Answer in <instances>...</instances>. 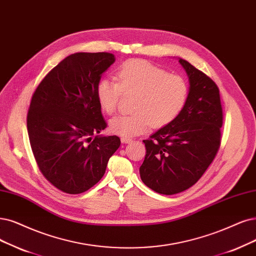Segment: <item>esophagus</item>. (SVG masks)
Masks as SVG:
<instances>
[{
	"label": "esophagus",
	"mask_w": 256,
	"mask_h": 256,
	"mask_svg": "<svg viewBox=\"0 0 256 256\" xmlns=\"http://www.w3.org/2000/svg\"><path fill=\"white\" fill-rule=\"evenodd\" d=\"M121 142L122 144H130L132 142V139L130 138H128V137H121Z\"/></svg>",
	"instance_id": "esophagus-1"
}]
</instances>
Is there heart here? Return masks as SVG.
Returning a JSON list of instances; mask_svg holds the SVG:
<instances>
[{
  "mask_svg": "<svg viewBox=\"0 0 256 256\" xmlns=\"http://www.w3.org/2000/svg\"><path fill=\"white\" fill-rule=\"evenodd\" d=\"M97 99L104 112L117 110L122 94L136 96L130 115H118L110 121L112 133L133 137L144 133L152 126L164 128L182 112L188 85L177 74L144 60H128L117 72V81L103 78L97 85Z\"/></svg>",
  "mask_w": 256,
  "mask_h": 256,
  "instance_id": "obj_1",
  "label": "heart"
}]
</instances>
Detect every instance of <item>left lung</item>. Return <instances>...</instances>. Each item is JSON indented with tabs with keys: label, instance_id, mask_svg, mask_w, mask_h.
<instances>
[{
	"label": "left lung",
	"instance_id": "1",
	"mask_svg": "<svg viewBox=\"0 0 256 256\" xmlns=\"http://www.w3.org/2000/svg\"><path fill=\"white\" fill-rule=\"evenodd\" d=\"M190 88L182 112L144 140L146 154L139 172L153 191L173 195L195 184L220 146L222 108L220 90L206 74L184 59Z\"/></svg>",
	"mask_w": 256,
	"mask_h": 256
}]
</instances>
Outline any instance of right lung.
I'll list each match as a JSON object with an SVG mask.
<instances>
[{"label":"right lung","instance_id":"right-lung-1","mask_svg":"<svg viewBox=\"0 0 256 256\" xmlns=\"http://www.w3.org/2000/svg\"><path fill=\"white\" fill-rule=\"evenodd\" d=\"M114 62L110 52L72 54L32 94L27 114L32 153L44 177L64 193L80 194L96 184L120 146L118 136H94L108 126L96 92Z\"/></svg>","mask_w":256,"mask_h":256}]
</instances>
